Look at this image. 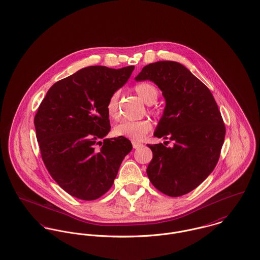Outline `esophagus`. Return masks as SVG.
Listing matches in <instances>:
<instances>
[{
  "label": "esophagus",
  "instance_id": "1",
  "mask_svg": "<svg viewBox=\"0 0 260 260\" xmlns=\"http://www.w3.org/2000/svg\"><path fill=\"white\" fill-rule=\"evenodd\" d=\"M144 144H141V143H138V142H133V147L134 148H140L142 147Z\"/></svg>",
  "mask_w": 260,
  "mask_h": 260
}]
</instances>
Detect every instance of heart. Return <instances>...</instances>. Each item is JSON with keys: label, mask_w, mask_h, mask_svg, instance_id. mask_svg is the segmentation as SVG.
I'll list each match as a JSON object with an SVG mask.
<instances>
[{"label": "heart", "mask_w": 260, "mask_h": 260, "mask_svg": "<svg viewBox=\"0 0 260 260\" xmlns=\"http://www.w3.org/2000/svg\"><path fill=\"white\" fill-rule=\"evenodd\" d=\"M136 92L146 104H153L158 98V89L150 83H141L135 87ZM107 114L112 119L119 117L118 109V92L116 91L111 94L106 105ZM152 127L149 119L141 120H122L114 127V134L116 137L126 138L133 141H141Z\"/></svg>", "instance_id": "1"}]
</instances>
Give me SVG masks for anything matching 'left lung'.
Instances as JSON below:
<instances>
[{
    "label": "left lung",
    "instance_id": "obj_1",
    "mask_svg": "<svg viewBox=\"0 0 260 260\" xmlns=\"http://www.w3.org/2000/svg\"><path fill=\"white\" fill-rule=\"evenodd\" d=\"M149 80L162 91L164 115L153 136L173 145L147 144L152 159L146 173L160 192L177 198L197 188L214 170L225 137L216 102L203 83L184 66L160 60L145 66L137 82Z\"/></svg>",
    "mask_w": 260,
    "mask_h": 260
}]
</instances>
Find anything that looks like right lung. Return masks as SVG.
Here are the masks:
<instances>
[{"label":"right lung","mask_w":260,"mask_h":260,"mask_svg":"<svg viewBox=\"0 0 260 260\" xmlns=\"http://www.w3.org/2000/svg\"><path fill=\"white\" fill-rule=\"evenodd\" d=\"M134 69L84 68L54 84L39 107L34 122L43 161L72 197L93 201L104 196L133 149L126 138L105 137L111 131L107 102Z\"/></svg>","instance_id":"1"}]
</instances>
